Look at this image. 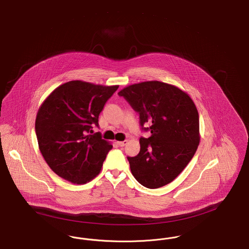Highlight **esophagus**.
<instances>
[{
	"instance_id": "34e87169",
	"label": "esophagus",
	"mask_w": 249,
	"mask_h": 249,
	"mask_svg": "<svg viewBox=\"0 0 249 249\" xmlns=\"http://www.w3.org/2000/svg\"><path fill=\"white\" fill-rule=\"evenodd\" d=\"M117 143L122 147V146H125V145L128 143V141L125 140V141H122V142H117Z\"/></svg>"
}]
</instances>
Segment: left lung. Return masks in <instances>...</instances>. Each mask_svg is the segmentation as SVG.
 I'll return each instance as SVG.
<instances>
[{
	"mask_svg": "<svg viewBox=\"0 0 249 249\" xmlns=\"http://www.w3.org/2000/svg\"><path fill=\"white\" fill-rule=\"evenodd\" d=\"M139 114L142 129L152 133L140 138L139 154L129 160L132 175L142 186L160 188L175 179L198 147L199 116L189 95L158 80L132 84L121 89ZM150 126L144 128V124Z\"/></svg>",
	"mask_w": 249,
	"mask_h": 249,
	"instance_id": "8db88e82",
	"label": "left lung"
}]
</instances>
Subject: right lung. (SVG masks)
<instances>
[{
    "instance_id": "1",
    "label": "right lung",
    "mask_w": 249,
    "mask_h": 249,
    "mask_svg": "<svg viewBox=\"0 0 249 249\" xmlns=\"http://www.w3.org/2000/svg\"><path fill=\"white\" fill-rule=\"evenodd\" d=\"M119 86L71 80L41 104L35 121L39 148L51 169L63 179L82 184L99 174L112 145L102 139L100 113Z\"/></svg>"
}]
</instances>
